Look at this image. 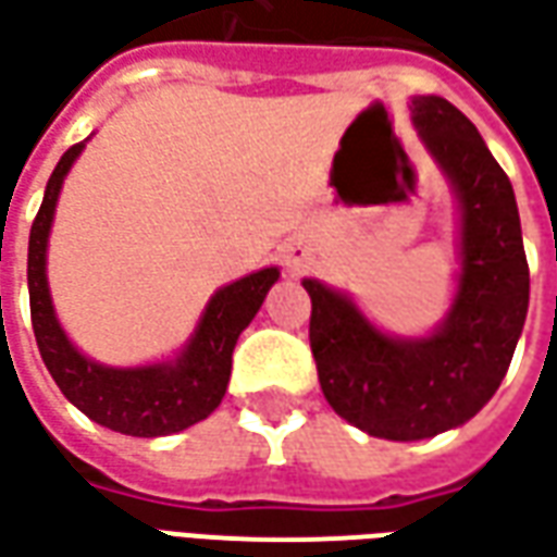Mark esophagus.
Returning a JSON list of instances; mask_svg holds the SVG:
<instances>
[{
	"instance_id": "34e87169",
	"label": "esophagus",
	"mask_w": 557,
	"mask_h": 557,
	"mask_svg": "<svg viewBox=\"0 0 557 557\" xmlns=\"http://www.w3.org/2000/svg\"><path fill=\"white\" fill-rule=\"evenodd\" d=\"M286 265L292 271H301V268L310 265V247H307L305 240H292L289 247H286Z\"/></svg>"
}]
</instances>
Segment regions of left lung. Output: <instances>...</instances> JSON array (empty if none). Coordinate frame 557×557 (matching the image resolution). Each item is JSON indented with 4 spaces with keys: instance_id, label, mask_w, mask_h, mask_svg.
Here are the masks:
<instances>
[{
    "instance_id": "left-lung-1",
    "label": "left lung",
    "mask_w": 557,
    "mask_h": 557,
    "mask_svg": "<svg viewBox=\"0 0 557 557\" xmlns=\"http://www.w3.org/2000/svg\"><path fill=\"white\" fill-rule=\"evenodd\" d=\"M413 123L461 201V280L446 322L422 341L386 337L341 292L305 280L322 395L386 441H425L480 413L512 361L531 289L512 184L476 126L441 96L413 99Z\"/></svg>"
}]
</instances>
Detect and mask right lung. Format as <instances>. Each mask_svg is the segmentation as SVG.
<instances>
[{"label": "right lung", "instance_id": "1", "mask_svg": "<svg viewBox=\"0 0 557 557\" xmlns=\"http://www.w3.org/2000/svg\"><path fill=\"white\" fill-rule=\"evenodd\" d=\"M84 144H75L62 153L50 174L45 201L35 213L33 232H29L26 280H29L35 344L62 395L92 422L120 434H132V437H162V434L184 431L208 419L220 407L225 386H228L232 352L238 344V334L259 313L280 271L265 268L216 292L198 322L196 337L189 341L184 356L174 364L116 371V368H102L96 361L84 359L75 346L69 344V337L53 317L48 274H45V252H48V232L53 223L57 196L62 189V177L69 174Z\"/></svg>", "mask_w": 557, "mask_h": 557}]
</instances>
